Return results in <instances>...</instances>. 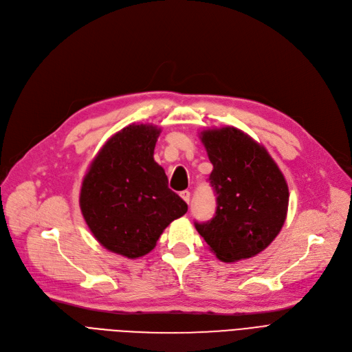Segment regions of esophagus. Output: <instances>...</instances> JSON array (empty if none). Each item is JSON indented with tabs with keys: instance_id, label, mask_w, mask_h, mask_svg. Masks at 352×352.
Returning a JSON list of instances; mask_svg holds the SVG:
<instances>
[{
	"instance_id": "esophagus-1",
	"label": "esophagus",
	"mask_w": 352,
	"mask_h": 352,
	"mask_svg": "<svg viewBox=\"0 0 352 352\" xmlns=\"http://www.w3.org/2000/svg\"><path fill=\"white\" fill-rule=\"evenodd\" d=\"M181 198L187 202V204H190V198H191V192L190 191H181L179 192Z\"/></svg>"
}]
</instances>
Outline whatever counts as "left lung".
<instances>
[{"label": "left lung", "instance_id": "left-lung-1", "mask_svg": "<svg viewBox=\"0 0 352 352\" xmlns=\"http://www.w3.org/2000/svg\"><path fill=\"white\" fill-rule=\"evenodd\" d=\"M214 166L210 184L217 210L195 223L218 260L236 263L265 250L281 231L288 211V186L265 148L241 129L224 126L201 133Z\"/></svg>", "mask_w": 352, "mask_h": 352}]
</instances>
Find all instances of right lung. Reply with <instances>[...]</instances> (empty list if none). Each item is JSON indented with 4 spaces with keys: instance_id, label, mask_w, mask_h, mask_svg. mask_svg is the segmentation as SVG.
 I'll use <instances>...</instances> for the list:
<instances>
[{
    "instance_id": "right-lung-1",
    "label": "right lung",
    "mask_w": 352,
    "mask_h": 352,
    "mask_svg": "<svg viewBox=\"0 0 352 352\" xmlns=\"http://www.w3.org/2000/svg\"><path fill=\"white\" fill-rule=\"evenodd\" d=\"M161 129L128 125L101 148L84 177L80 207L97 241L126 258L150 252L162 231L188 206L168 188L154 161Z\"/></svg>"
}]
</instances>
